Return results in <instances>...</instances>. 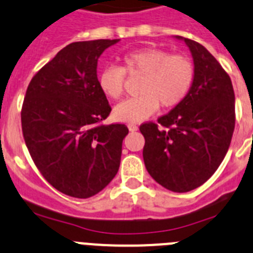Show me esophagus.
<instances>
[{
	"instance_id": "obj_1",
	"label": "esophagus",
	"mask_w": 253,
	"mask_h": 253,
	"mask_svg": "<svg viewBox=\"0 0 253 253\" xmlns=\"http://www.w3.org/2000/svg\"><path fill=\"white\" fill-rule=\"evenodd\" d=\"M128 129H129V131H132V132L137 131L138 126L136 124H128Z\"/></svg>"
}]
</instances>
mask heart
<instances>
[{
    "label": "heart",
    "instance_id": "obj_1",
    "mask_svg": "<svg viewBox=\"0 0 253 253\" xmlns=\"http://www.w3.org/2000/svg\"><path fill=\"white\" fill-rule=\"evenodd\" d=\"M126 74L142 76L140 95L116 106L113 116L121 122H140L159 110L179 106L189 94L195 79V67L183 54H170L156 47H143L125 54L121 67L107 65L99 70L97 83L106 97L121 98Z\"/></svg>",
    "mask_w": 253,
    "mask_h": 253
}]
</instances>
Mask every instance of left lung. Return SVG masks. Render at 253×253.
Wrapping results in <instances>:
<instances>
[{
  "mask_svg": "<svg viewBox=\"0 0 253 253\" xmlns=\"http://www.w3.org/2000/svg\"><path fill=\"white\" fill-rule=\"evenodd\" d=\"M192 51L195 79L186 98L158 124L140 126L143 161L155 181L175 193L190 192L214 174L231 145L236 124L233 85L217 59L199 42Z\"/></svg>",
  "mask_w": 253,
  "mask_h": 253,
  "instance_id": "obj_1",
  "label": "left lung"
}]
</instances>
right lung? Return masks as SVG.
<instances>
[{
	"label": "right lung",
	"mask_w": 253,
	"mask_h": 253,
	"mask_svg": "<svg viewBox=\"0 0 253 253\" xmlns=\"http://www.w3.org/2000/svg\"><path fill=\"white\" fill-rule=\"evenodd\" d=\"M118 42H72L27 87L21 110L25 143L45 180L69 197H93L120 168L128 128L102 124L112 108L97 83L98 58Z\"/></svg>",
	"instance_id": "obj_1"
}]
</instances>
